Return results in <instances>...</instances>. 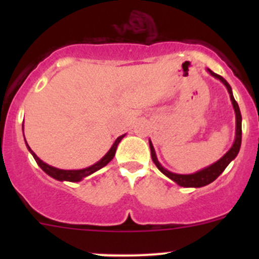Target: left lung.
<instances>
[{
	"mask_svg": "<svg viewBox=\"0 0 259 259\" xmlns=\"http://www.w3.org/2000/svg\"><path fill=\"white\" fill-rule=\"evenodd\" d=\"M208 72L214 76L215 79L221 80L222 82L226 85L227 90H228L229 96H231V101L232 105H233L234 113H236V139H234L233 145L232 148L219 159L218 161H215L211 165L207 166V168L202 169V170L197 171V173L193 174H176L171 173V171L166 170L165 168L161 166V164L158 161V158L155 155V150H154V146L151 144V142L149 140V145H150V151H151V159H153L154 164L156 165V168L164 174V176L168 177L169 179H171L173 182H176L177 184L180 185V187H185V188H200L204 187V185L210 184L211 182H214L222 173L224 171V169L228 166V164L233 160L234 158L237 156V154L239 153V149H241V143H242V115H241V110H239V106L237 104V101L234 100L233 93H232V88L221 75L215 74L211 70L208 69Z\"/></svg>",
	"mask_w": 259,
	"mask_h": 259,
	"instance_id": "obj_1",
	"label": "left lung"
}]
</instances>
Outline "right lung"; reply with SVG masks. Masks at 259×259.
I'll return each instance as SVG.
<instances>
[{
	"instance_id": "obj_1",
	"label": "right lung",
	"mask_w": 259,
	"mask_h": 259,
	"mask_svg": "<svg viewBox=\"0 0 259 259\" xmlns=\"http://www.w3.org/2000/svg\"><path fill=\"white\" fill-rule=\"evenodd\" d=\"M22 130H23V125H22ZM124 137H125V134L117 138V139L115 140L113 146L110 148V150H109L108 153H106L105 155H104L103 158H101L100 160L98 161V163H95L94 165L89 166V168L79 169V170H64V169L54 168V166H51V165H49V164L44 163V161L41 160V159L38 158V156L36 155V154L33 153L32 150H31V148L28 146L27 142H26V139H25V142H26V145H27V149L30 150V153L32 154L33 159L36 160V163L38 164V166H40V168L42 169V170L45 171L46 174H49V176L52 177L54 179L61 180V182H64V180H66V182H80V180L86 178V177H89L90 174H93V173H95V171L100 170V169L104 168V166H105L106 164L109 163V161H111V159H113L114 155H115V151H116L117 145H119V143L121 142V139Z\"/></svg>"
}]
</instances>
